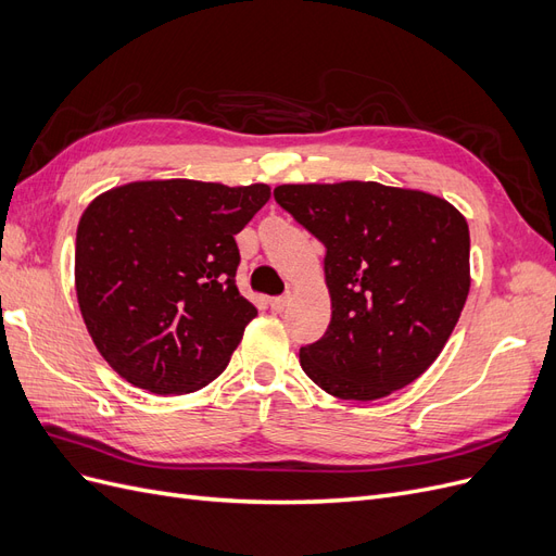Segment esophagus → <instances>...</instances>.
I'll use <instances>...</instances> for the list:
<instances>
[{
	"mask_svg": "<svg viewBox=\"0 0 556 556\" xmlns=\"http://www.w3.org/2000/svg\"><path fill=\"white\" fill-rule=\"evenodd\" d=\"M288 296H274L271 301H268V304H271V308L276 311V313H280V311H285V306H288Z\"/></svg>",
	"mask_w": 556,
	"mask_h": 556,
	"instance_id": "obj_1",
	"label": "esophagus"
}]
</instances>
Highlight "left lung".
Returning a JSON list of instances; mask_svg holds the SVG:
<instances>
[{"label":"left lung","instance_id":"1","mask_svg":"<svg viewBox=\"0 0 556 556\" xmlns=\"http://www.w3.org/2000/svg\"><path fill=\"white\" fill-rule=\"evenodd\" d=\"M327 248L331 323L299 362L336 399L376 401L441 355L470 290L466 217L443 197L374 180L278 185Z\"/></svg>","mask_w":556,"mask_h":556}]
</instances>
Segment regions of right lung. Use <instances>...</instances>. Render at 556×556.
Listing matches in <instances>:
<instances>
[{"instance_id":"obj_1","label":"right lung","mask_w":556,"mask_h":556,"mask_svg":"<svg viewBox=\"0 0 556 556\" xmlns=\"http://www.w3.org/2000/svg\"><path fill=\"white\" fill-rule=\"evenodd\" d=\"M271 197L190 178L134 180L94 197L76 229L83 323L113 371L153 394L220 376L257 308L233 276V237Z\"/></svg>"}]
</instances>
